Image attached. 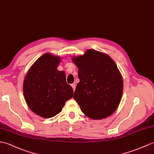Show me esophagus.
Wrapping results in <instances>:
<instances>
[{
    "label": "esophagus",
    "mask_w": 154,
    "mask_h": 154,
    "mask_svg": "<svg viewBox=\"0 0 154 154\" xmlns=\"http://www.w3.org/2000/svg\"><path fill=\"white\" fill-rule=\"evenodd\" d=\"M71 87H72L73 91H75V87H76L75 84H71Z\"/></svg>",
    "instance_id": "esophagus-1"
}]
</instances>
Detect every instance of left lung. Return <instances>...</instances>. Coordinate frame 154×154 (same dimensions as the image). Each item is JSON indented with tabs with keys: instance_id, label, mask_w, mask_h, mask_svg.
Wrapping results in <instances>:
<instances>
[{
	"instance_id": "left-lung-1",
	"label": "left lung",
	"mask_w": 154,
	"mask_h": 154,
	"mask_svg": "<svg viewBox=\"0 0 154 154\" xmlns=\"http://www.w3.org/2000/svg\"><path fill=\"white\" fill-rule=\"evenodd\" d=\"M79 83L73 98L86 116L102 119L115 112L122 97L123 82L115 62L106 54L89 49L73 57Z\"/></svg>"
}]
</instances>
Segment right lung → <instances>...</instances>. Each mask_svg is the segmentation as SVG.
Returning <instances> with one entry per match:
<instances>
[{
	"mask_svg": "<svg viewBox=\"0 0 154 154\" xmlns=\"http://www.w3.org/2000/svg\"><path fill=\"white\" fill-rule=\"evenodd\" d=\"M60 57L46 53L29 69L23 81L24 98L29 109L38 116L51 118L62 110L73 90L67 85L65 72L57 67Z\"/></svg>",
	"mask_w": 154,
	"mask_h": 154,
	"instance_id": "1",
	"label": "right lung"
}]
</instances>
